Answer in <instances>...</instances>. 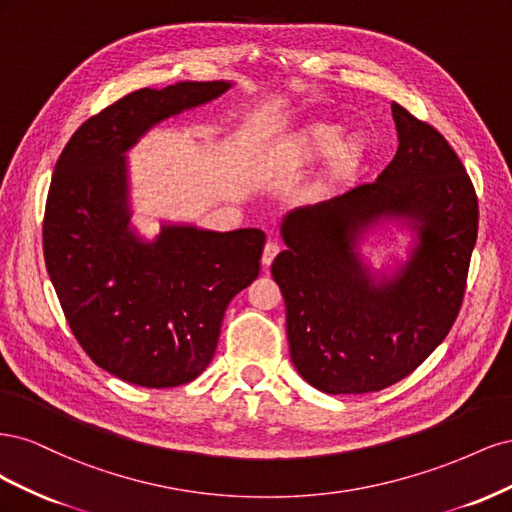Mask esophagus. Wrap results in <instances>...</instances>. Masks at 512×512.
<instances>
[{"label": "esophagus", "instance_id": "obj_1", "mask_svg": "<svg viewBox=\"0 0 512 512\" xmlns=\"http://www.w3.org/2000/svg\"><path fill=\"white\" fill-rule=\"evenodd\" d=\"M280 250H282V247H280V245H277L275 241H269V243L265 245V250H262V265H265V267H269V265H271V262L275 260V256H277V254H280Z\"/></svg>", "mask_w": 512, "mask_h": 512}]
</instances>
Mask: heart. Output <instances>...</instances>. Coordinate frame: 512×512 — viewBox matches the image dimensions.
<instances>
[{
  "label": "heart",
  "instance_id": "1",
  "mask_svg": "<svg viewBox=\"0 0 512 512\" xmlns=\"http://www.w3.org/2000/svg\"><path fill=\"white\" fill-rule=\"evenodd\" d=\"M301 160H324L335 153L339 164H350L359 156V143L354 138H344V128L337 123H312L299 136Z\"/></svg>",
  "mask_w": 512,
  "mask_h": 512
}]
</instances>
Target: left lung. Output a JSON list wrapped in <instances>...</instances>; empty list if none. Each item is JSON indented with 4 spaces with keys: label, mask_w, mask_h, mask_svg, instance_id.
<instances>
[{
    "label": "left lung",
    "mask_w": 512,
    "mask_h": 512,
    "mask_svg": "<svg viewBox=\"0 0 512 512\" xmlns=\"http://www.w3.org/2000/svg\"><path fill=\"white\" fill-rule=\"evenodd\" d=\"M397 153L376 181L284 215L286 250L271 265L286 303L290 359L329 395L382 391L421 365L451 331L478 232L474 185L446 138L391 104ZM413 232L409 258L371 270L369 231Z\"/></svg>",
    "instance_id": "8db88e82"
}]
</instances>
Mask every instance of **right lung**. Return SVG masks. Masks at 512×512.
Wrapping results in <instances>:
<instances>
[{
    "label": "right lung",
    "mask_w": 512,
    "mask_h": 512,
    "mask_svg": "<svg viewBox=\"0 0 512 512\" xmlns=\"http://www.w3.org/2000/svg\"><path fill=\"white\" fill-rule=\"evenodd\" d=\"M230 81L138 89L87 119L61 151L46 198V271L74 337L98 367L147 389L194 380L211 363L228 303L260 273L265 232L162 222L132 226L128 151Z\"/></svg>",
    "instance_id": "right-lung-1"
}]
</instances>
